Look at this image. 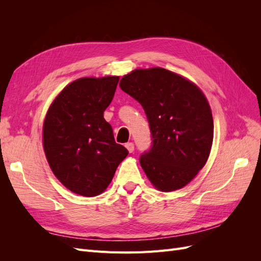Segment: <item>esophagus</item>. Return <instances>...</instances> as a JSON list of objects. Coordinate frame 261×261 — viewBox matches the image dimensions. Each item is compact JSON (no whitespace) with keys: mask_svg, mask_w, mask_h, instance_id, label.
<instances>
[{"mask_svg":"<svg viewBox=\"0 0 261 261\" xmlns=\"http://www.w3.org/2000/svg\"><path fill=\"white\" fill-rule=\"evenodd\" d=\"M125 147H126V149H127L130 153L134 152V150H135V147H134L133 143H127V144L125 145Z\"/></svg>","mask_w":261,"mask_h":261,"instance_id":"esophagus-1","label":"esophagus"}]
</instances>
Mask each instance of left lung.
<instances>
[{
	"instance_id": "left-lung-1",
	"label": "left lung",
	"mask_w": 261,
	"mask_h": 261,
	"mask_svg": "<svg viewBox=\"0 0 261 261\" xmlns=\"http://www.w3.org/2000/svg\"><path fill=\"white\" fill-rule=\"evenodd\" d=\"M147 115L152 145L139 162L161 192L184 187L206 164L213 140L211 109L194 83L161 67L135 69L120 82Z\"/></svg>"
}]
</instances>
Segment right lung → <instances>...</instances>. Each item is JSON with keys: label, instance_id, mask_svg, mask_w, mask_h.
Masks as SVG:
<instances>
[{"label": "right lung", "instance_id": "obj_1", "mask_svg": "<svg viewBox=\"0 0 261 261\" xmlns=\"http://www.w3.org/2000/svg\"><path fill=\"white\" fill-rule=\"evenodd\" d=\"M118 76L84 77L54 99L43 123V149L54 175L75 194L93 197L106 191L127 149L115 143L103 112Z\"/></svg>", "mask_w": 261, "mask_h": 261}]
</instances>
